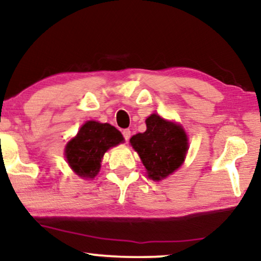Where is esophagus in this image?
I'll return each mask as SVG.
<instances>
[{
	"mask_svg": "<svg viewBox=\"0 0 261 261\" xmlns=\"http://www.w3.org/2000/svg\"><path fill=\"white\" fill-rule=\"evenodd\" d=\"M122 135H123L124 140L128 141V140H129V138H130V130L129 129H123L122 130Z\"/></svg>",
	"mask_w": 261,
	"mask_h": 261,
	"instance_id": "esophagus-1",
	"label": "esophagus"
}]
</instances>
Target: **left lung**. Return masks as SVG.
Here are the masks:
<instances>
[{"label":"left lung","instance_id":"left-lung-1","mask_svg":"<svg viewBox=\"0 0 261 261\" xmlns=\"http://www.w3.org/2000/svg\"><path fill=\"white\" fill-rule=\"evenodd\" d=\"M146 127V132L130 138V144L140 155L148 176L158 181L184 163L188 150L187 135L181 126L155 114L147 118Z\"/></svg>","mask_w":261,"mask_h":261}]
</instances>
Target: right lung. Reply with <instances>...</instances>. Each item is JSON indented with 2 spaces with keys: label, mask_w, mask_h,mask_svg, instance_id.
I'll list each match as a JSON object with an SVG mask.
<instances>
[{
  "label": "right lung",
  "mask_w": 261,
  "mask_h": 261,
  "mask_svg": "<svg viewBox=\"0 0 261 261\" xmlns=\"http://www.w3.org/2000/svg\"><path fill=\"white\" fill-rule=\"evenodd\" d=\"M122 141V134L111 124L89 121L67 144L66 158L77 175L93 178L99 171L101 158L108 148Z\"/></svg>",
  "instance_id": "1"
}]
</instances>
